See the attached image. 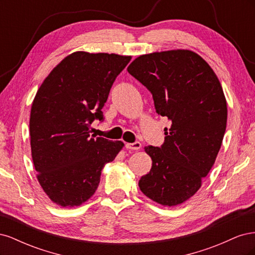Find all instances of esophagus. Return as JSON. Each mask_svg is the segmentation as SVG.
<instances>
[{
  "label": "esophagus",
  "mask_w": 255,
  "mask_h": 255,
  "mask_svg": "<svg viewBox=\"0 0 255 255\" xmlns=\"http://www.w3.org/2000/svg\"><path fill=\"white\" fill-rule=\"evenodd\" d=\"M126 148L129 150H139L141 148V143L139 141H135L133 143H126Z\"/></svg>",
  "instance_id": "esophagus-1"
}]
</instances>
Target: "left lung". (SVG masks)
<instances>
[{"label":"left lung","mask_w":255,"mask_h":255,"mask_svg":"<svg viewBox=\"0 0 255 255\" xmlns=\"http://www.w3.org/2000/svg\"><path fill=\"white\" fill-rule=\"evenodd\" d=\"M128 71L151 92L156 113L171 121L164 143L144 148L152 168L138 185L161 205L182 204L201 187L220 150L228 118L221 84L189 50L145 54Z\"/></svg>","instance_id":"8db88e82"}]
</instances>
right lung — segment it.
Listing matches in <instances>:
<instances>
[{
  "label": "right lung",
  "mask_w": 255,
  "mask_h": 255,
  "mask_svg": "<svg viewBox=\"0 0 255 255\" xmlns=\"http://www.w3.org/2000/svg\"><path fill=\"white\" fill-rule=\"evenodd\" d=\"M130 56L74 52L53 69L38 89L29 118L37 179L54 203L73 207L95 194L106 163L122 141L90 136L111 88Z\"/></svg>",
  "instance_id": "1"
}]
</instances>
